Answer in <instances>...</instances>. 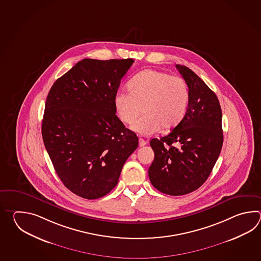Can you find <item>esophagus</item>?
I'll list each match as a JSON object with an SVG mask.
<instances>
[{
    "label": "esophagus",
    "instance_id": "obj_1",
    "mask_svg": "<svg viewBox=\"0 0 261 261\" xmlns=\"http://www.w3.org/2000/svg\"><path fill=\"white\" fill-rule=\"evenodd\" d=\"M146 144V141L144 140L143 138L139 139V145L142 147V146H144Z\"/></svg>",
    "mask_w": 261,
    "mask_h": 261
}]
</instances>
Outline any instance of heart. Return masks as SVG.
Masks as SVG:
<instances>
[{"label": "heart", "mask_w": 261, "mask_h": 261, "mask_svg": "<svg viewBox=\"0 0 261 261\" xmlns=\"http://www.w3.org/2000/svg\"><path fill=\"white\" fill-rule=\"evenodd\" d=\"M128 92L119 91L114 97V107L118 119L132 125L141 113L145 116L132 128L149 135L161 129L176 127L189 108V86L183 78L170 73L146 69L135 74L128 84Z\"/></svg>", "instance_id": "1"}]
</instances>
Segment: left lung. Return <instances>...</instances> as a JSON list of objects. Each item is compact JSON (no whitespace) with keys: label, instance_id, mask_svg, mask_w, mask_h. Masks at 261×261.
I'll return each mask as SVG.
<instances>
[{"label":"left lung","instance_id":"obj_1","mask_svg":"<svg viewBox=\"0 0 261 261\" xmlns=\"http://www.w3.org/2000/svg\"><path fill=\"white\" fill-rule=\"evenodd\" d=\"M176 68L189 86V108L171 133L150 141L155 158L148 170L154 188L172 196L189 194L205 182L223 144L217 95L189 68Z\"/></svg>","mask_w":261,"mask_h":261}]
</instances>
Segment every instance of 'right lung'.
Returning <instances> with one entry per match:
<instances>
[{
	"instance_id": "add662e5",
	"label": "right lung",
	"mask_w": 261,
	"mask_h": 261,
	"mask_svg": "<svg viewBox=\"0 0 261 261\" xmlns=\"http://www.w3.org/2000/svg\"><path fill=\"white\" fill-rule=\"evenodd\" d=\"M133 59H84L47 95L42 136L57 174L72 193L99 199L117 186L138 137L116 115L114 97Z\"/></svg>"
}]
</instances>
